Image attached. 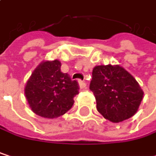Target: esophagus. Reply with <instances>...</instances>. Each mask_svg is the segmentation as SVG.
I'll use <instances>...</instances> for the list:
<instances>
[{"label": "esophagus", "mask_w": 156, "mask_h": 156, "mask_svg": "<svg viewBox=\"0 0 156 156\" xmlns=\"http://www.w3.org/2000/svg\"><path fill=\"white\" fill-rule=\"evenodd\" d=\"M78 83H79V87L80 88H85L87 87V84L85 81H82V80H78Z\"/></svg>", "instance_id": "obj_1"}]
</instances>
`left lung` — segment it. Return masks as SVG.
I'll list each match as a JSON object with an SVG mask.
<instances>
[{"label": "left lung", "instance_id": "left-lung-1", "mask_svg": "<svg viewBox=\"0 0 156 156\" xmlns=\"http://www.w3.org/2000/svg\"><path fill=\"white\" fill-rule=\"evenodd\" d=\"M89 89L94 93L98 111L109 121L122 122L133 116L143 99L136 80L119 66H97Z\"/></svg>", "mask_w": 156, "mask_h": 156}]
</instances>
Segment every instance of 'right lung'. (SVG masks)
I'll return each instance as SVG.
<instances>
[{
  "label": "right lung",
  "mask_w": 156,
  "mask_h": 156,
  "mask_svg": "<svg viewBox=\"0 0 156 156\" xmlns=\"http://www.w3.org/2000/svg\"><path fill=\"white\" fill-rule=\"evenodd\" d=\"M58 59L41 63L31 74L25 87V96L31 110L46 118L64 115L72 108L78 94L77 80L61 72Z\"/></svg>",
  "instance_id": "right-lung-1"
}]
</instances>
